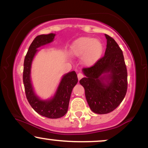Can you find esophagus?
<instances>
[{"label": "esophagus", "instance_id": "obj_1", "mask_svg": "<svg viewBox=\"0 0 148 148\" xmlns=\"http://www.w3.org/2000/svg\"><path fill=\"white\" fill-rule=\"evenodd\" d=\"M77 76H78V79H79V80L81 79L83 77H84V74H83L82 73H80V72L79 73V74H78Z\"/></svg>", "mask_w": 148, "mask_h": 148}]
</instances>
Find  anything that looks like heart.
I'll list each match as a JSON object with an SVG mask.
<instances>
[{
	"label": "heart",
	"mask_w": 148,
	"mask_h": 148,
	"mask_svg": "<svg viewBox=\"0 0 148 148\" xmlns=\"http://www.w3.org/2000/svg\"><path fill=\"white\" fill-rule=\"evenodd\" d=\"M103 51L101 42L92 37H84L77 39L72 44L71 53L76 56H82L84 64L90 66L97 61Z\"/></svg>",
	"instance_id": "heart-1"
}]
</instances>
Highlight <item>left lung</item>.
<instances>
[{
	"instance_id": "8db88e82",
	"label": "left lung",
	"mask_w": 148,
	"mask_h": 148,
	"mask_svg": "<svg viewBox=\"0 0 148 148\" xmlns=\"http://www.w3.org/2000/svg\"><path fill=\"white\" fill-rule=\"evenodd\" d=\"M107 40L104 56L94 65L85 67V77L79 81L84 86L88 105L94 113L106 114L118 107L127 90V71L123 51L114 39Z\"/></svg>"
}]
</instances>
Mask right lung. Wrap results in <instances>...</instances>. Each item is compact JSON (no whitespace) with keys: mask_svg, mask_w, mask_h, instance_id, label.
Listing matches in <instances>:
<instances>
[{"mask_svg":"<svg viewBox=\"0 0 148 148\" xmlns=\"http://www.w3.org/2000/svg\"><path fill=\"white\" fill-rule=\"evenodd\" d=\"M55 34L38 35L34 39L25 55L23 63V81L25 92L28 102L32 108L42 116L48 118H59L67 112L72 89L78 82V78L74 71L64 74L61 80L56 92L52 99L42 100L35 94L30 81V68L32 61L37 48L53 41Z\"/></svg>","mask_w":148,"mask_h":148,"instance_id":"obj_1","label":"right lung"}]
</instances>
